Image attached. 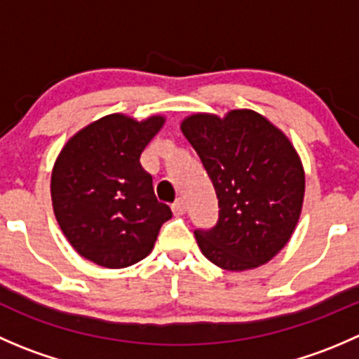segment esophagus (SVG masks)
Returning a JSON list of instances; mask_svg holds the SVG:
<instances>
[{"mask_svg": "<svg viewBox=\"0 0 359 359\" xmlns=\"http://www.w3.org/2000/svg\"><path fill=\"white\" fill-rule=\"evenodd\" d=\"M172 210H173V213H175V215H184V213H186V210H187L186 201H184L182 198H179V200H177L172 205Z\"/></svg>", "mask_w": 359, "mask_h": 359, "instance_id": "esophagus-1", "label": "esophagus"}]
</instances>
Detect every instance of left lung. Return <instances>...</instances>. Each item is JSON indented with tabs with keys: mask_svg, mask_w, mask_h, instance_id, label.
<instances>
[{
	"mask_svg": "<svg viewBox=\"0 0 359 359\" xmlns=\"http://www.w3.org/2000/svg\"><path fill=\"white\" fill-rule=\"evenodd\" d=\"M180 128L219 200L215 226L194 231L203 255L227 271L269 262L288 243L302 210L306 180L290 140L248 109L226 118L194 114Z\"/></svg>",
	"mask_w": 359,
	"mask_h": 359,
	"instance_id": "1",
	"label": "left lung"
}]
</instances>
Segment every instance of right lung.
<instances>
[{
    "mask_svg": "<svg viewBox=\"0 0 359 359\" xmlns=\"http://www.w3.org/2000/svg\"><path fill=\"white\" fill-rule=\"evenodd\" d=\"M165 123L109 114L79 130L52 173L57 222L72 248L102 267L146 259L172 210L159 203L140 154Z\"/></svg>",
    "mask_w": 359,
    "mask_h": 359,
    "instance_id": "1",
    "label": "right lung"
}]
</instances>
